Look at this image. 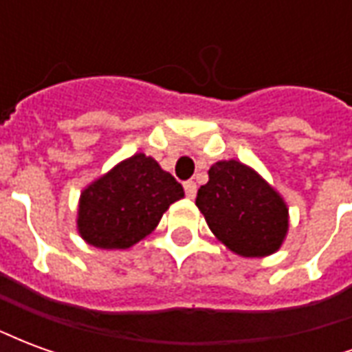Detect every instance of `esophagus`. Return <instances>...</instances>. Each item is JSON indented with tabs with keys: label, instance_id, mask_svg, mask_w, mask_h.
Masks as SVG:
<instances>
[{
	"label": "esophagus",
	"instance_id": "obj_1",
	"mask_svg": "<svg viewBox=\"0 0 352 352\" xmlns=\"http://www.w3.org/2000/svg\"><path fill=\"white\" fill-rule=\"evenodd\" d=\"M184 192H186V196H188V198H196L198 186H196L194 181H186V183H184Z\"/></svg>",
	"mask_w": 352,
	"mask_h": 352
}]
</instances>
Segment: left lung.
<instances>
[{"label":"left lung","mask_w":352,"mask_h":352,"mask_svg":"<svg viewBox=\"0 0 352 352\" xmlns=\"http://www.w3.org/2000/svg\"><path fill=\"white\" fill-rule=\"evenodd\" d=\"M196 206L230 251L265 256L280 247L288 228L285 201L264 179L237 160L217 162Z\"/></svg>","instance_id":"left-lung-1"}]
</instances>
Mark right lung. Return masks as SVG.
<instances>
[{
	"instance_id": "add662e5",
	"label": "right lung",
	"mask_w": 352,
	"mask_h": 352,
	"mask_svg": "<svg viewBox=\"0 0 352 352\" xmlns=\"http://www.w3.org/2000/svg\"><path fill=\"white\" fill-rule=\"evenodd\" d=\"M184 190L153 158L135 154L82 192L79 232L100 249H128L148 236Z\"/></svg>"
}]
</instances>
